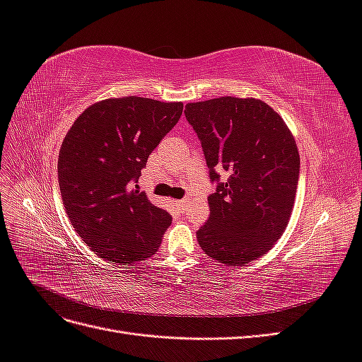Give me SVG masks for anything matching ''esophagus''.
<instances>
[{"instance_id": "obj_1", "label": "esophagus", "mask_w": 362, "mask_h": 362, "mask_svg": "<svg viewBox=\"0 0 362 362\" xmlns=\"http://www.w3.org/2000/svg\"><path fill=\"white\" fill-rule=\"evenodd\" d=\"M175 204H177V206L180 208V210H182V208L185 206V204H187V201H185V199H181V201H175Z\"/></svg>"}]
</instances>
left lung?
<instances>
[{
	"instance_id": "8db88e82",
	"label": "left lung",
	"mask_w": 362,
	"mask_h": 362,
	"mask_svg": "<svg viewBox=\"0 0 362 362\" xmlns=\"http://www.w3.org/2000/svg\"><path fill=\"white\" fill-rule=\"evenodd\" d=\"M217 181L210 217L196 233L208 257L243 266L267 254L286 229L298 190L300 158L284 119L255 98L222 96L185 105ZM226 171V183H218Z\"/></svg>"
}]
</instances>
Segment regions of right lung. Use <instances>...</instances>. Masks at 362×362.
<instances>
[{"mask_svg": "<svg viewBox=\"0 0 362 362\" xmlns=\"http://www.w3.org/2000/svg\"><path fill=\"white\" fill-rule=\"evenodd\" d=\"M182 103L108 98L75 119L59 154L62 199L75 231L95 254L117 264L154 255L172 217L136 184Z\"/></svg>", "mask_w": 362, "mask_h": 362, "instance_id": "obj_1", "label": "right lung"}]
</instances>
